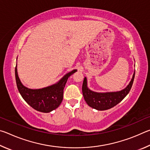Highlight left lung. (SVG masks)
<instances>
[{
  "label": "left lung",
  "instance_id": "1",
  "mask_svg": "<svg viewBox=\"0 0 150 150\" xmlns=\"http://www.w3.org/2000/svg\"><path fill=\"white\" fill-rule=\"evenodd\" d=\"M135 72L129 85L120 91L110 93H96L88 89L87 78L85 77L83 83L82 91L83 97L87 105L98 110H105L118 105L128 95L132 86Z\"/></svg>",
  "mask_w": 150,
  "mask_h": 150
}]
</instances>
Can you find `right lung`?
I'll use <instances>...</instances> for the list:
<instances>
[{
    "label": "right lung",
    "instance_id": "add662e5",
    "mask_svg": "<svg viewBox=\"0 0 150 150\" xmlns=\"http://www.w3.org/2000/svg\"><path fill=\"white\" fill-rule=\"evenodd\" d=\"M16 67L17 65L15 67L16 85L22 98L35 110L46 113L55 110L60 105L63 100V89L68 78L77 71L74 69L67 73L59 82L53 85L39 89H31L22 85L18 75Z\"/></svg>",
    "mask_w": 150,
    "mask_h": 150
}]
</instances>
